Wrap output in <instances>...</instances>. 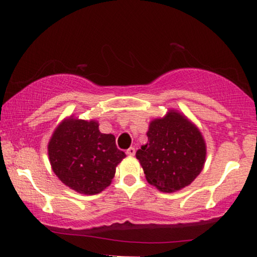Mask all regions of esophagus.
<instances>
[{"instance_id":"esophagus-1","label":"esophagus","mask_w":257,"mask_h":257,"mask_svg":"<svg viewBox=\"0 0 257 257\" xmlns=\"http://www.w3.org/2000/svg\"><path fill=\"white\" fill-rule=\"evenodd\" d=\"M126 154H127V156H135V154H136L135 147H130V149L126 150Z\"/></svg>"}]
</instances>
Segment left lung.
<instances>
[{
    "label": "left lung",
    "instance_id": "left-lung-1",
    "mask_svg": "<svg viewBox=\"0 0 257 257\" xmlns=\"http://www.w3.org/2000/svg\"><path fill=\"white\" fill-rule=\"evenodd\" d=\"M146 145L136 157L147 181L163 192L186 187L202 171L206 146L201 133L177 112L150 124Z\"/></svg>",
    "mask_w": 257,
    "mask_h": 257
}]
</instances>
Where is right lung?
I'll return each mask as SVG.
<instances>
[{"mask_svg":"<svg viewBox=\"0 0 257 257\" xmlns=\"http://www.w3.org/2000/svg\"><path fill=\"white\" fill-rule=\"evenodd\" d=\"M52 170L63 184L83 194H97L111 184L115 167L126 157L113 135L98 122L68 119L56 128L48 146Z\"/></svg>","mask_w":257,"mask_h":257,"instance_id":"obj_1","label":"right lung"}]
</instances>
